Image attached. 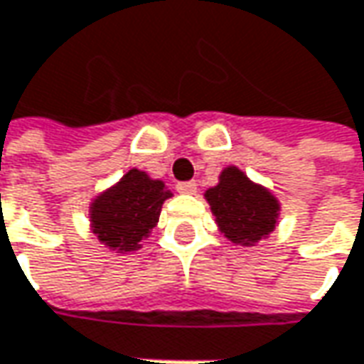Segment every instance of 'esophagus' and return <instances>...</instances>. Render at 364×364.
<instances>
[{
  "instance_id": "esophagus-1",
  "label": "esophagus",
  "mask_w": 364,
  "mask_h": 364,
  "mask_svg": "<svg viewBox=\"0 0 364 364\" xmlns=\"http://www.w3.org/2000/svg\"><path fill=\"white\" fill-rule=\"evenodd\" d=\"M177 191L183 195H193L197 191V183L195 181H181L177 183Z\"/></svg>"
}]
</instances>
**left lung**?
<instances>
[{
    "label": "left lung",
    "instance_id": "8db88e82",
    "mask_svg": "<svg viewBox=\"0 0 364 364\" xmlns=\"http://www.w3.org/2000/svg\"><path fill=\"white\" fill-rule=\"evenodd\" d=\"M220 232L237 245L250 247L276 230L280 203L266 187L250 181L244 171L225 167L220 183L205 191Z\"/></svg>",
    "mask_w": 364,
    "mask_h": 364
}]
</instances>
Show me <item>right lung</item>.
<instances>
[{"label": "right lung", "mask_w": 364, "mask_h": 364, "mask_svg": "<svg viewBox=\"0 0 364 364\" xmlns=\"http://www.w3.org/2000/svg\"><path fill=\"white\" fill-rule=\"evenodd\" d=\"M171 195L163 181L131 169L119 183L96 195L90 205L92 233L117 254L134 252L157 225L161 207Z\"/></svg>", "instance_id": "1"}]
</instances>
